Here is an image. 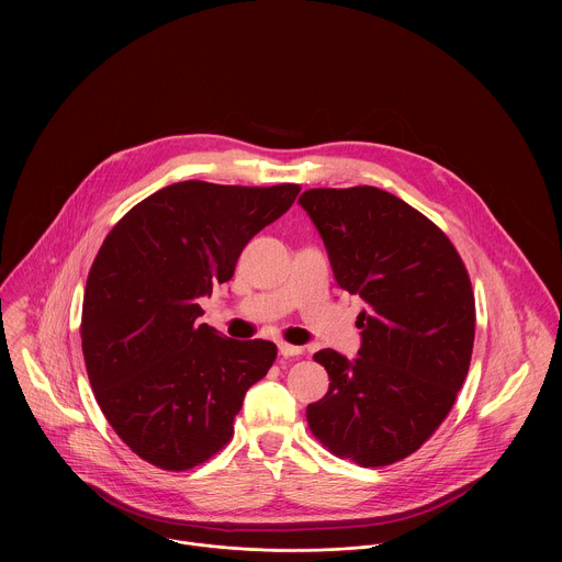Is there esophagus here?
<instances>
[{"mask_svg": "<svg viewBox=\"0 0 562 562\" xmlns=\"http://www.w3.org/2000/svg\"><path fill=\"white\" fill-rule=\"evenodd\" d=\"M305 350L301 348V346H292V344H285V341H281L279 344V355L281 357H299V355H303Z\"/></svg>", "mask_w": 562, "mask_h": 562, "instance_id": "1", "label": "esophagus"}]
</instances>
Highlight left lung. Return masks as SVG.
<instances>
[{
	"label": "left lung",
	"mask_w": 562,
	"mask_h": 562,
	"mask_svg": "<svg viewBox=\"0 0 562 562\" xmlns=\"http://www.w3.org/2000/svg\"><path fill=\"white\" fill-rule=\"evenodd\" d=\"M326 246L335 281L359 294L355 361L314 359L328 392L307 406L322 446L361 468H383L426 443L470 370L476 303L450 238L398 196L372 188H314L299 199Z\"/></svg>",
	"instance_id": "8db88e82"
}]
</instances>
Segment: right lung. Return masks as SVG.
<instances>
[{"mask_svg": "<svg viewBox=\"0 0 562 562\" xmlns=\"http://www.w3.org/2000/svg\"><path fill=\"white\" fill-rule=\"evenodd\" d=\"M299 192V183L179 181L105 236L86 281L81 352L97 404L143 461L186 472L234 437L244 394L277 346L199 324V299L234 277L241 248Z\"/></svg>", "mask_w": 562, "mask_h": 562, "instance_id": "right-lung-1", "label": "right lung"}]
</instances>
